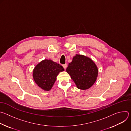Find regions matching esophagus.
I'll list each match as a JSON object with an SVG mask.
<instances>
[{"mask_svg":"<svg viewBox=\"0 0 131 131\" xmlns=\"http://www.w3.org/2000/svg\"><path fill=\"white\" fill-rule=\"evenodd\" d=\"M63 68H64L65 69H66V67H67V64H65L63 65Z\"/></svg>","mask_w":131,"mask_h":131,"instance_id":"34e87169","label":"esophagus"}]
</instances>
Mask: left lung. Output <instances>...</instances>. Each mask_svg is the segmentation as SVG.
I'll list each match as a JSON object with an SVG mask.
<instances>
[{"instance_id": "8db88e82", "label": "left lung", "mask_w": 131, "mask_h": 131, "mask_svg": "<svg viewBox=\"0 0 131 131\" xmlns=\"http://www.w3.org/2000/svg\"><path fill=\"white\" fill-rule=\"evenodd\" d=\"M67 72L76 84L82 90L90 88L98 76V68L92 59L83 55L76 54L72 62L68 64Z\"/></svg>"}]
</instances>
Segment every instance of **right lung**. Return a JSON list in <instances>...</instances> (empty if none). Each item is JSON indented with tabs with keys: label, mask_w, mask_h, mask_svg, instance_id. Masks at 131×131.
Segmentation results:
<instances>
[{
	"label": "right lung",
	"mask_w": 131,
	"mask_h": 131,
	"mask_svg": "<svg viewBox=\"0 0 131 131\" xmlns=\"http://www.w3.org/2000/svg\"><path fill=\"white\" fill-rule=\"evenodd\" d=\"M63 67L51 60L45 59L36 65L33 69L32 77L36 84L45 91L51 90Z\"/></svg>",
	"instance_id": "add662e5"
}]
</instances>
